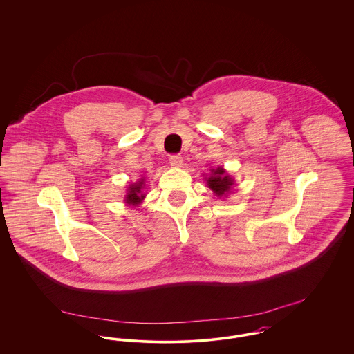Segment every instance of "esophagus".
<instances>
[{"mask_svg": "<svg viewBox=\"0 0 354 354\" xmlns=\"http://www.w3.org/2000/svg\"><path fill=\"white\" fill-rule=\"evenodd\" d=\"M169 165L174 167H182L183 166V158L180 155H171L169 156Z\"/></svg>", "mask_w": 354, "mask_h": 354, "instance_id": "1", "label": "esophagus"}]
</instances>
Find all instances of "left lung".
Returning a JSON list of instances; mask_svg holds the SVG:
<instances>
[{"label": "left lung", "mask_w": 354, "mask_h": 354, "mask_svg": "<svg viewBox=\"0 0 354 354\" xmlns=\"http://www.w3.org/2000/svg\"><path fill=\"white\" fill-rule=\"evenodd\" d=\"M205 180H207V185L215 192L218 198H223L227 194H230L234 185V179L223 167L211 169V175L205 178Z\"/></svg>", "instance_id": "left-lung-1"}]
</instances>
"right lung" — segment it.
<instances>
[{
    "label": "right lung",
    "instance_id": "obj_1",
    "mask_svg": "<svg viewBox=\"0 0 354 354\" xmlns=\"http://www.w3.org/2000/svg\"><path fill=\"white\" fill-rule=\"evenodd\" d=\"M143 185H145V179H140L139 182H136L134 185H129L127 195L124 196V201L127 204L138 205L139 203H142V201L145 199V194L142 192Z\"/></svg>",
    "mask_w": 354,
    "mask_h": 354
}]
</instances>
